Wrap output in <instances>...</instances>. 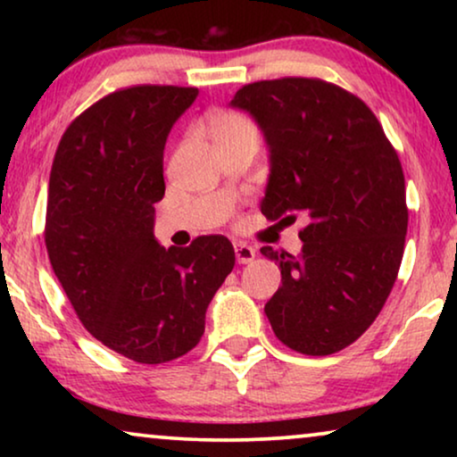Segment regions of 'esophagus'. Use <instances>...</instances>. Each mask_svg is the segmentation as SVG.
I'll return each mask as SVG.
<instances>
[{
    "label": "esophagus",
    "mask_w": 457,
    "mask_h": 457,
    "mask_svg": "<svg viewBox=\"0 0 457 457\" xmlns=\"http://www.w3.org/2000/svg\"><path fill=\"white\" fill-rule=\"evenodd\" d=\"M235 255L239 264H249L255 258V249L247 245V243H235Z\"/></svg>",
    "instance_id": "obj_1"
}]
</instances>
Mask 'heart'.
Listing matches in <instances>:
<instances>
[{"mask_svg":"<svg viewBox=\"0 0 457 457\" xmlns=\"http://www.w3.org/2000/svg\"><path fill=\"white\" fill-rule=\"evenodd\" d=\"M208 127H210L212 137H214V141H218L222 139V137L237 133V130L252 127V122H249L245 116L237 114V112L218 110V112H212L208 116Z\"/></svg>","mask_w":457,"mask_h":457,"instance_id":"heart-1","label":"heart"}]
</instances>
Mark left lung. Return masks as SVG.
<instances>
[{
    "label": "left lung",
    "instance_id": "obj_1",
    "mask_svg": "<svg viewBox=\"0 0 457 457\" xmlns=\"http://www.w3.org/2000/svg\"><path fill=\"white\" fill-rule=\"evenodd\" d=\"M230 108L258 122L270 158L262 214L308 224L299 255L262 247L283 285L264 305L274 335L305 355L352 345L395 285L408 233L397 152L360 97L320 79L260 80Z\"/></svg>",
    "mask_w": 457,
    "mask_h": 457
}]
</instances>
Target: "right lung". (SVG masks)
I'll use <instances>...</instances> for the list:
<instances>
[{
	"label": "right lung",
	"instance_id": "obj_1",
	"mask_svg": "<svg viewBox=\"0 0 457 457\" xmlns=\"http://www.w3.org/2000/svg\"><path fill=\"white\" fill-rule=\"evenodd\" d=\"M195 87L139 85L74 118L49 174L46 245L83 327L124 358L164 364L202 339L205 310L235 266L222 235L189 247L154 237L164 145Z\"/></svg>",
	"mask_w": 457,
	"mask_h": 457
}]
</instances>
